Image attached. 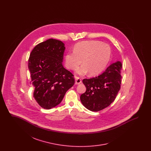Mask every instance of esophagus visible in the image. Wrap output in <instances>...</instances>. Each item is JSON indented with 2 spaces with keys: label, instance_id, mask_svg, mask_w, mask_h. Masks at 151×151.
I'll use <instances>...</instances> for the list:
<instances>
[{
  "label": "esophagus",
  "instance_id": "esophagus-1",
  "mask_svg": "<svg viewBox=\"0 0 151 151\" xmlns=\"http://www.w3.org/2000/svg\"><path fill=\"white\" fill-rule=\"evenodd\" d=\"M81 83V79L80 78L76 76L75 77V84H79Z\"/></svg>",
  "mask_w": 151,
  "mask_h": 151
}]
</instances>
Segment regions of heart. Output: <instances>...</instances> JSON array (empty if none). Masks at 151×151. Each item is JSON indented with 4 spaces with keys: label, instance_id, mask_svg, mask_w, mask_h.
I'll use <instances>...</instances> for the list:
<instances>
[{
    "label": "heart",
    "instance_id": "b5f03b06",
    "mask_svg": "<svg viewBox=\"0 0 151 151\" xmlns=\"http://www.w3.org/2000/svg\"><path fill=\"white\" fill-rule=\"evenodd\" d=\"M111 55V49L108 44L98 41H86L77 43L73 52H68L65 57L66 67L73 70L82 63L77 70L80 75L89 71L91 75L100 73L106 67Z\"/></svg>",
    "mask_w": 151,
    "mask_h": 151
}]
</instances>
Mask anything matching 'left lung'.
I'll return each instance as SVG.
<instances>
[{
    "label": "left lung",
    "mask_w": 151,
    "mask_h": 151,
    "mask_svg": "<svg viewBox=\"0 0 151 151\" xmlns=\"http://www.w3.org/2000/svg\"><path fill=\"white\" fill-rule=\"evenodd\" d=\"M122 65L116 62L109 65L100 75L83 80L86 92L80 96L83 105L92 111L107 108L115 100L121 89Z\"/></svg>",
    "instance_id": "1"
}]
</instances>
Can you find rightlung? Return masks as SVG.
I'll list each match as a JSON object with an SVG mask.
<instances>
[{"label":"right lung","mask_w":151,"mask_h":151,"mask_svg":"<svg viewBox=\"0 0 151 151\" xmlns=\"http://www.w3.org/2000/svg\"><path fill=\"white\" fill-rule=\"evenodd\" d=\"M65 50L61 41L51 38L37 45L30 52L28 68L33 97L44 109L59 104L75 84L73 75L62 65Z\"/></svg>","instance_id":"right-lung-1"}]
</instances>
